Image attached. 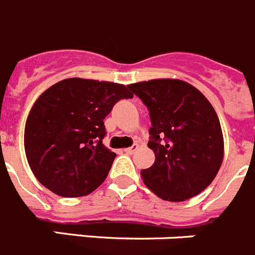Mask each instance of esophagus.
Here are the masks:
<instances>
[{"instance_id": "1", "label": "esophagus", "mask_w": 255, "mask_h": 255, "mask_svg": "<svg viewBox=\"0 0 255 255\" xmlns=\"http://www.w3.org/2000/svg\"><path fill=\"white\" fill-rule=\"evenodd\" d=\"M137 148H138V144H133V146H130V147L126 148V153H128V155H132V153H134L137 151Z\"/></svg>"}]
</instances>
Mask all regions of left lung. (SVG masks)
I'll use <instances>...</instances> for the list:
<instances>
[{
    "mask_svg": "<svg viewBox=\"0 0 255 255\" xmlns=\"http://www.w3.org/2000/svg\"><path fill=\"white\" fill-rule=\"evenodd\" d=\"M150 112L147 146L155 162L141 171L143 183L161 199L182 202L212 183L224 159L216 112L198 89L175 79L128 85Z\"/></svg>",
    "mask_w": 255,
    "mask_h": 255,
    "instance_id": "left-lung-1",
    "label": "left lung"
}]
</instances>
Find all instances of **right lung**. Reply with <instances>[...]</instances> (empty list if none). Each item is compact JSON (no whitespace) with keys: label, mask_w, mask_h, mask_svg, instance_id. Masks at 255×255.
I'll return each instance as SVG.
<instances>
[{"label":"right lung","mask_w":255,"mask_h":255,"mask_svg":"<svg viewBox=\"0 0 255 255\" xmlns=\"http://www.w3.org/2000/svg\"><path fill=\"white\" fill-rule=\"evenodd\" d=\"M133 94L125 85L66 79L44 91L27 116L26 159L35 178L61 197L88 196L107 178L116 152L103 144L104 118Z\"/></svg>","instance_id":"right-lung-1"}]
</instances>
